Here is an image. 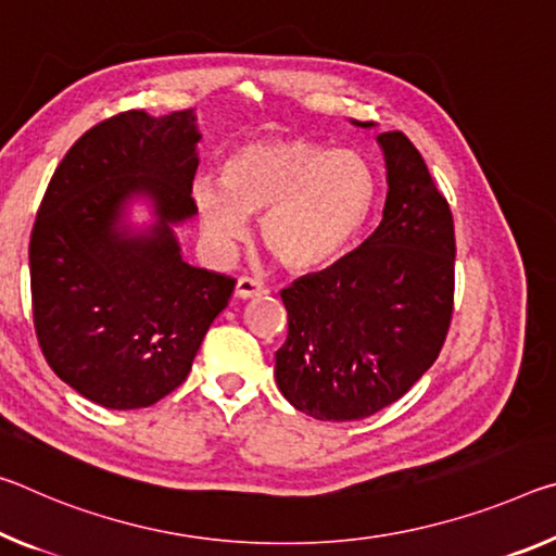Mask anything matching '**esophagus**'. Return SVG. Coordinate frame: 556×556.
<instances>
[{
  "mask_svg": "<svg viewBox=\"0 0 556 556\" xmlns=\"http://www.w3.org/2000/svg\"><path fill=\"white\" fill-rule=\"evenodd\" d=\"M264 292H267V289H264L262 281L252 279V277H240L235 285V296H240V299H252V296H260Z\"/></svg>",
  "mask_w": 556,
  "mask_h": 556,
  "instance_id": "1",
  "label": "esophagus"
}]
</instances>
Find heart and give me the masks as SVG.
Segmentation results:
<instances>
[{
    "label": "heart",
    "mask_w": 556,
    "mask_h": 556,
    "mask_svg": "<svg viewBox=\"0 0 556 556\" xmlns=\"http://www.w3.org/2000/svg\"><path fill=\"white\" fill-rule=\"evenodd\" d=\"M381 202V178L358 151L309 138H269L237 146L219 180L192 182L202 230L232 244L247 217H262V244L292 275L321 271L354 250Z\"/></svg>",
    "instance_id": "obj_1"
}]
</instances>
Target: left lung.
<instances>
[{
    "label": "left lung",
    "instance_id": "8db88e82",
    "mask_svg": "<svg viewBox=\"0 0 556 556\" xmlns=\"http://www.w3.org/2000/svg\"><path fill=\"white\" fill-rule=\"evenodd\" d=\"M378 146L389 180L378 230L329 269L281 289L289 333L275 354L277 386L316 420H361L399 401L435 364L451 329V205L401 130L381 134Z\"/></svg>",
    "mask_w": 556,
    "mask_h": 556
}]
</instances>
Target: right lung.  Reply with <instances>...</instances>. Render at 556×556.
Wrapping results in <instances>:
<instances>
[{"label": "right lung", "mask_w": 556, "mask_h": 556, "mask_svg": "<svg viewBox=\"0 0 556 556\" xmlns=\"http://www.w3.org/2000/svg\"><path fill=\"white\" fill-rule=\"evenodd\" d=\"M192 111H126L76 140L51 175L29 242L34 329L47 364L84 399L148 408L188 378L235 279L182 260L173 225L195 215ZM154 202L143 233L125 225Z\"/></svg>", "instance_id": "obj_1"}]
</instances>
